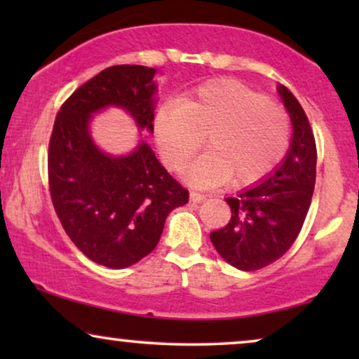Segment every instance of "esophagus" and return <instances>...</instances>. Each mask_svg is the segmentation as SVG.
Here are the masks:
<instances>
[{"label":"esophagus","mask_w":359,"mask_h":359,"mask_svg":"<svg viewBox=\"0 0 359 359\" xmlns=\"http://www.w3.org/2000/svg\"><path fill=\"white\" fill-rule=\"evenodd\" d=\"M205 198H208V196L203 194V193H198V191H191V201H193V203H203V201H205Z\"/></svg>","instance_id":"obj_1"}]
</instances>
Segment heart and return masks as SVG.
Segmentation results:
<instances>
[{
  "instance_id": "1",
  "label": "heart",
  "mask_w": 359,
  "mask_h": 359,
  "mask_svg": "<svg viewBox=\"0 0 359 359\" xmlns=\"http://www.w3.org/2000/svg\"><path fill=\"white\" fill-rule=\"evenodd\" d=\"M154 132L170 170H183L205 137L209 151L191 166L189 180L201 186L230 180L233 188H248L281 163L291 139V119L278 102L232 78H219L180 101L163 102L155 112Z\"/></svg>"
}]
</instances>
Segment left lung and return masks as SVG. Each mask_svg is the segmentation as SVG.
<instances>
[{
    "instance_id": "obj_1",
    "label": "left lung",
    "mask_w": 359,
    "mask_h": 359,
    "mask_svg": "<svg viewBox=\"0 0 359 359\" xmlns=\"http://www.w3.org/2000/svg\"><path fill=\"white\" fill-rule=\"evenodd\" d=\"M291 116L292 142L286 160L266 181L227 198L232 217L210 233L220 257L242 271H255L283 257L296 242L316 186L317 147L302 106L284 85L278 86Z\"/></svg>"
}]
</instances>
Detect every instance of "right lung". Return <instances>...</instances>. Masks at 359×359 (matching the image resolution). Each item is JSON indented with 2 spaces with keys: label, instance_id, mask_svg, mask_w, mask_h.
<instances>
[{
  "label": "right lung",
  "instance_id": "add662e5",
  "mask_svg": "<svg viewBox=\"0 0 359 359\" xmlns=\"http://www.w3.org/2000/svg\"><path fill=\"white\" fill-rule=\"evenodd\" d=\"M154 75L155 68L142 65L97 73L63 102L48 142V191L62 227L85 257L107 268L147 257L168 214L189 199L149 144L112 158L88 134L91 112L111 104L129 111L140 129L154 130Z\"/></svg>",
  "mask_w": 359,
  "mask_h": 359
}]
</instances>
